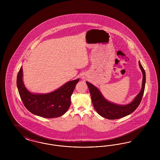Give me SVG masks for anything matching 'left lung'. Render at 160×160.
I'll list each match as a JSON object with an SVG mask.
<instances>
[{"label":"left lung","instance_id":"obj_1","mask_svg":"<svg viewBox=\"0 0 160 160\" xmlns=\"http://www.w3.org/2000/svg\"><path fill=\"white\" fill-rule=\"evenodd\" d=\"M138 64L143 74L142 88L134 99L128 104H118L108 101L104 98L98 88L86 82L91 93L93 106L100 116L108 119H120L132 113L139 106L145 91L146 74L140 61H138Z\"/></svg>","mask_w":160,"mask_h":160}]
</instances>
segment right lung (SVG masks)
Segmentation results:
<instances>
[{
  "instance_id": "1",
  "label": "right lung",
  "mask_w": 160,
  "mask_h": 160,
  "mask_svg": "<svg viewBox=\"0 0 160 160\" xmlns=\"http://www.w3.org/2000/svg\"><path fill=\"white\" fill-rule=\"evenodd\" d=\"M22 67L17 74V86L25 107L32 113L44 118H58L65 114L71 105V96L79 78L69 81L54 91L34 93L25 87Z\"/></svg>"
}]
</instances>
